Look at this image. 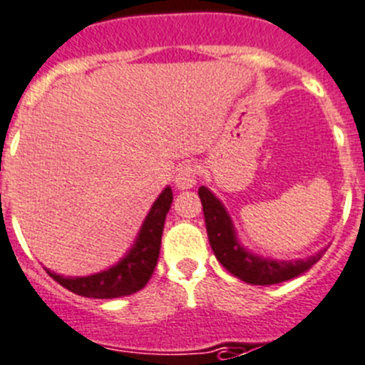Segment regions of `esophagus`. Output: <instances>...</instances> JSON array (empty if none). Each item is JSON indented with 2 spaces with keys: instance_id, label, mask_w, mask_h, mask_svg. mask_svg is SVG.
<instances>
[{
  "instance_id": "obj_1",
  "label": "esophagus",
  "mask_w": 365,
  "mask_h": 365,
  "mask_svg": "<svg viewBox=\"0 0 365 365\" xmlns=\"http://www.w3.org/2000/svg\"><path fill=\"white\" fill-rule=\"evenodd\" d=\"M200 163L198 162H187L183 163L182 167L176 173V187L182 190L185 189H192L196 183H198V176H200Z\"/></svg>"
}]
</instances>
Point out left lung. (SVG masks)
Here are the masks:
<instances>
[{
  "instance_id": "obj_1",
  "label": "left lung",
  "mask_w": 365,
  "mask_h": 365,
  "mask_svg": "<svg viewBox=\"0 0 365 365\" xmlns=\"http://www.w3.org/2000/svg\"><path fill=\"white\" fill-rule=\"evenodd\" d=\"M198 194L200 200H202L207 234H209L214 255L230 274L236 275L241 281L248 282V284L267 286L294 279L309 270L324 255L326 250H321L308 259L272 261L267 257L250 254L237 243L232 221H230L229 214L221 205L220 200L207 187H200Z\"/></svg>"
}]
</instances>
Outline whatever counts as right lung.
Segmentation results:
<instances>
[{
    "label": "right lung",
    "instance_id": "1",
    "mask_svg": "<svg viewBox=\"0 0 365 365\" xmlns=\"http://www.w3.org/2000/svg\"><path fill=\"white\" fill-rule=\"evenodd\" d=\"M171 203L173 190L171 187H165L158 200L153 203L135 247L129 250L124 259L118 261L110 270L88 275V277H64V275H57L50 270L46 272L53 281L64 286L66 290L90 299L124 297V295H131L142 290L151 279L156 263H158L163 223H165L167 212L171 209Z\"/></svg>",
    "mask_w": 365,
    "mask_h": 365
}]
</instances>
